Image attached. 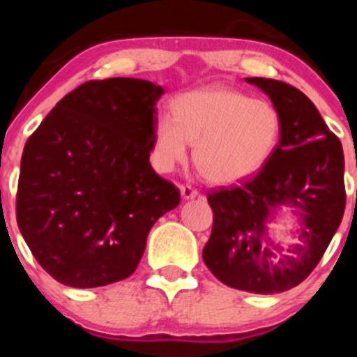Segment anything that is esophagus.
<instances>
[{
	"mask_svg": "<svg viewBox=\"0 0 357 357\" xmlns=\"http://www.w3.org/2000/svg\"><path fill=\"white\" fill-rule=\"evenodd\" d=\"M179 192H181L183 199H185V200H192V199H197V197H199V192H197L195 188H192V186H188V185L179 186Z\"/></svg>",
	"mask_w": 357,
	"mask_h": 357,
	"instance_id": "esophagus-1",
	"label": "esophagus"
}]
</instances>
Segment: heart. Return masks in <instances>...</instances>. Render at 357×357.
<instances>
[{
    "label": "heart",
    "mask_w": 357,
    "mask_h": 357,
    "mask_svg": "<svg viewBox=\"0 0 357 357\" xmlns=\"http://www.w3.org/2000/svg\"><path fill=\"white\" fill-rule=\"evenodd\" d=\"M273 103L228 86H205L174 100L172 115L158 117L150 158L158 172L174 171L195 145V165L211 183L233 185L257 174L282 138Z\"/></svg>",
    "instance_id": "obj_1"
}]
</instances>
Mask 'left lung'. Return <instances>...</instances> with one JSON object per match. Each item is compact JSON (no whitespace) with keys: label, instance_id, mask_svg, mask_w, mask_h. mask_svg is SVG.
Segmentation results:
<instances>
[{"label":"left lung","instance_id":"obj_1","mask_svg":"<svg viewBox=\"0 0 357 357\" xmlns=\"http://www.w3.org/2000/svg\"><path fill=\"white\" fill-rule=\"evenodd\" d=\"M282 115V138L250 181L207 197L214 212L204 262L231 289L280 294L318 266L345 208L344 152L314 103L276 79L247 77ZM298 215V243L283 248L268 231L282 208Z\"/></svg>","mask_w":357,"mask_h":357}]
</instances>
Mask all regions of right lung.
Segmentation results:
<instances>
[{
    "label": "right lung",
    "instance_id": "add662e5",
    "mask_svg": "<svg viewBox=\"0 0 357 357\" xmlns=\"http://www.w3.org/2000/svg\"><path fill=\"white\" fill-rule=\"evenodd\" d=\"M162 86L89 81L63 96L24 146L17 222L56 282L95 289L131 276L157 219L181 195L150 164Z\"/></svg>",
    "mask_w": 357,
    "mask_h": 357
}]
</instances>
